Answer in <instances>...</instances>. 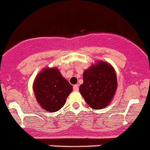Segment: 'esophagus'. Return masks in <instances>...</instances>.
<instances>
[{
	"label": "esophagus",
	"instance_id": "34e87169",
	"mask_svg": "<svg viewBox=\"0 0 150 150\" xmlns=\"http://www.w3.org/2000/svg\"><path fill=\"white\" fill-rule=\"evenodd\" d=\"M73 89H74V91H78L79 90V86H78V85H74Z\"/></svg>",
	"mask_w": 150,
	"mask_h": 150
}]
</instances>
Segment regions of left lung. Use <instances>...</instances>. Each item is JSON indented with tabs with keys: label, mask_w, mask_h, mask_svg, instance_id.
I'll return each instance as SVG.
<instances>
[{
	"label": "left lung",
	"mask_w": 150,
	"mask_h": 150,
	"mask_svg": "<svg viewBox=\"0 0 150 150\" xmlns=\"http://www.w3.org/2000/svg\"><path fill=\"white\" fill-rule=\"evenodd\" d=\"M116 89V74L107 63L98 61L84 71L83 83L80 85V92L93 109H102L108 105Z\"/></svg>",
	"instance_id": "obj_1"
}]
</instances>
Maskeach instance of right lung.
<instances>
[{
	"instance_id": "1",
	"label": "right lung",
	"mask_w": 150,
	"mask_h": 150,
	"mask_svg": "<svg viewBox=\"0 0 150 150\" xmlns=\"http://www.w3.org/2000/svg\"><path fill=\"white\" fill-rule=\"evenodd\" d=\"M72 86L57 68H46L37 76L33 90L37 102L47 112H54L62 108L72 92Z\"/></svg>"
}]
</instances>
